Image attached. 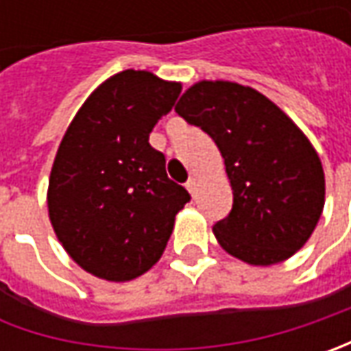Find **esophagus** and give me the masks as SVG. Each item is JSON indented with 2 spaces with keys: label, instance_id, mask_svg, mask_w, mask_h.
<instances>
[{
  "label": "esophagus",
  "instance_id": "1",
  "mask_svg": "<svg viewBox=\"0 0 351 351\" xmlns=\"http://www.w3.org/2000/svg\"><path fill=\"white\" fill-rule=\"evenodd\" d=\"M185 187H187V191L191 193V195H195L197 193V180L195 178H189L187 183H185Z\"/></svg>",
  "mask_w": 351,
  "mask_h": 351
}]
</instances>
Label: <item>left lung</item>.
<instances>
[{"mask_svg":"<svg viewBox=\"0 0 351 351\" xmlns=\"http://www.w3.org/2000/svg\"><path fill=\"white\" fill-rule=\"evenodd\" d=\"M176 113L219 146L232 209L213 226L230 256L252 265L285 262L311 238L324 209L317 150L260 91L234 82H197Z\"/></svg>","mask_w":351,"mask_h":351,"instance_id":"left-lung-1","label":"left lung"}]
</instances>
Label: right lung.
Returning a JSON list of instances; mask_svg holds the SVG:
<instances>
[{"mask_svg": "<svg viewBox=\"0 0 351 351\" xmlns=\"http://www.w3.org/2000/svg\"><path fill=\"white\" fill-rule=\"evenodd\" d=\"M182 84L125 70L89 95L62 138L48 180V217L82 269L130 281L154 265L191 199L166 173L150 132Z\"/></svg>", "mask_w": 351, "mask_h": 351, "instance_id": "add662e5", "label": "right lung"}]
</instances>
